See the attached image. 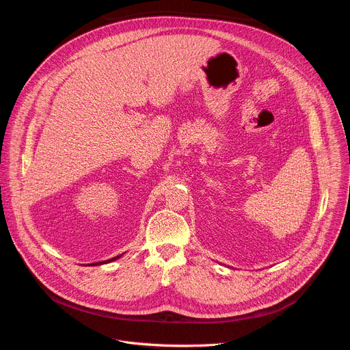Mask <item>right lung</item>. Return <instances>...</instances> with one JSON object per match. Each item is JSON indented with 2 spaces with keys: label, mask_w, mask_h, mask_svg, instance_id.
Instances as JSON below:
<instances>
[{
  "label": "right lung",
  "mask_w": 350,
  "mask_h": 350,
  "mask_svg": "<svg viewBox=\"0 0 350 350\" xmlns=\"http://www.w3.org/2000/svg\"><path fill=\"white\" fill-rule=\"evenodd\" d=\"M122 255H119V256H116V258H112V259H108V260H104V262H98V263H91V265H88V266H96V265H105V263H111V262H113V260H116V259H119Z\"/></svg>",
  "instance_id": "obj_1"
}]
</instances>
